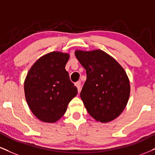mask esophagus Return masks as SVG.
I'll use <instances>...</instances> for the list:
<instances>
[{
    "instance_id": "esophagus-1",
    "label": "esophagus",
    "mask_w": 155,
    "mask_h": 155,
    "mask_svg": "<svg viewBox=\"0 0 155 155\" xmlns=\"http://www.w3.org/2000/svg\"><path fill=\"white\" fill-rule=\"evenodd\" d=\"M75 85L76 86V87H77L78 92H79L80 90H81V82H80V81H77V82L75 84Z\"/></svg>"
}]
</instances>
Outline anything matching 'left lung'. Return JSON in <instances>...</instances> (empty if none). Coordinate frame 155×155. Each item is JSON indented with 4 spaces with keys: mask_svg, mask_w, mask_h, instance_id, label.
I'll use <instances>...</instances> for the list:
<instances>
[{
    "mask_svg": "<svg viewBox=\"0 0 155 155\" xmlns=\"http://www.w3.org/2000/svg\"><path fill=\"white\" fill-rule=\"evenodd\" d=\"M75 55L87 73L80 97L89 114L101 123L114 120L124 111L129 98L126 73L102 50H76Z\"/></svg>",
    "mask_w": 155,
    "mask_h": 155,
    "instance_id": "8db88e82",
    "label": "left lung"
}]
</instances>
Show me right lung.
I'll list each match as a JSON object with an SVG mask.
<instances>
[{
  "instance_id": "obj_1",
  "label": "right lung",
  "mask_w": 155,
  "mask_h": 155,
  "mask_svg": "<svg viewBox=\"0 0 155 155\" xmlns=\"http://www.w3.org/2000/svg\"><path fill=\"white\" fill-rule=\"evenodd\" d=\"M68 58V54L60 52L46 54L35 63L26 77V100L33 114L43 122L59 120L77 94L65 69Z\"/></svg>"
}]
</instances>
